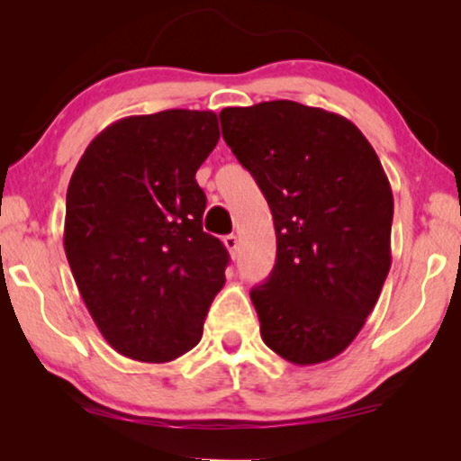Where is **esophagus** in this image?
Masks as SVG:
<instances>
[{
	"label": "esophagus",
	"instance_id": "1",
	"mask_svg": "<svg viewBox=\"0 0 461 461\" xmlns=\"http://www.w3.org/2000/svg\"><path fill=\"white\" fill-rule=\"evenodd\" d=\"M222 241L226 245V249L230 251V256H235L237 249H239V237L237 235H226Z\"/></svg>",
	"mask_w": 461,
	"mask_h": 461
}]
</instances>
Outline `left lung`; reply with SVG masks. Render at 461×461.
<instances>
[{"label":"left lung","mask_w":461,"mask_h":461,"mask_svg":"<svg viewBox=\"0 0 461 461\" xmlns=\"http://www.w3.org/2000/svg\"><path fill=\"white\" fill-rule=\"evenodd\" d=\"M220 123L275 220V268L249 292L264 344L294 365L330 361L363 330L390 270L382 163L348 119L292 100L229 106Z\"/></svg>","instance_id":"obj_1"}]
</instances>
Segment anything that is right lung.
I'll return each instance as SVG.
<instances>
[{
    "mask_svg": "<svg viewBox=\"0 0 461 461\" xmlns=\"http://www.w3.org/2000/svg\"><path fill=\"white\" fill-rule=\"evenodd\" d=\"M220 140L212 111L169 109L111 123L67 191L65 251L106 342L142 363L197 346L229 251L203 232L194 174Z\"/></svg>",
    "mask_w": 461,
    "mask_h": 461,
    "instance_id": "add662e5",
    "label": "right lung"
}]
</instances>
